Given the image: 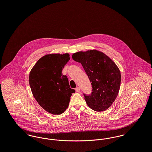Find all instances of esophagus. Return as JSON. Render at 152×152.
<instances>
[{
	"label": "esophagus",
	"mask_w": 152,
	"mask_h": 152,
	"mask_svg": "<svg viewBox=\"0 0 152 152\" xmlns=\"http://www.w3.org/2000/svg\"><path fill=\"white\" fill-rule=\"evenodd\" d=\"M75 91H76V92H79L80 91V88L79 87H76V88H75Z\"/></svg>",
	"instance_id": "1"
}]
</instances>
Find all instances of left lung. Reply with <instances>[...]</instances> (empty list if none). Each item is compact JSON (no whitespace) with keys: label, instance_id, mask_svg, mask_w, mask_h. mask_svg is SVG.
<instances>
[{"label":"left lung","instance_id":"obj_1","mask_svg":"<svg viewBox=\"0 0 152 152\" xmlns=\"http://www.w3.org/2000/svg\"><path fill=\"white\" fill-rule=\"evenodd\" d=\"M72 58L81 63L91 82L92 93L84 94L89 108L97 112L109 108L118 94L121 84V73L108 56L96 50L78 52Z\"/></svg>","mask_w":152,"mask_h":152}]
</instances>
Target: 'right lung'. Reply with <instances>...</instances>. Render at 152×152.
Instances as JSON below:
<instances>
[{
  "label": "right lung",
  "mask_w": 152,
  "mask_h": 152,
  "mask_svg": "<svg viewBox=\"0 0 152 152\" xmlns=\"http://www.w3.org/2000/svg\"><path fill=\"white\" fill-rule=\"evenodd\" d=\"M69 55L51 53L40 58L29 73L32 93L38 104L52 115L63 113L69 105L75 91L69 86L62 70L69 60Z\"/></svg>",
  "instance_id": "add662e5"
}]
</instances>
